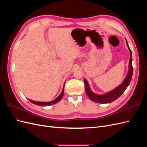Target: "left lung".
I'll use <instances>...</instances> for the list:
<instances>
[{"mask_svg": "<svg viewBox=\"0 0 147 147\" xmlns=\"http://www.w3.org/2000/svg\"><path fill=\"white\" fill-rule=\"evenodd\" d=\"M127 46L128 47L129 50L130 52V60L129 63V70L128 73L126 75V77L124 79L123 82L119 85L117 88L114 89L113 90L109 92H107L104 94H97L93 92L90 88L89 86V84L87 82L86 79H84V89H85V91L88 96L89 97L91 100L94 101L97 103H100V104H107L110 103V102H112L114 100H117L122 95L123 93L125 91L126 88L129 84L132 77V73H133V68H132V53L131 49L129 47L128 43L127 42V40L126 39Z\"/></svg>", "mask_w": 147, "mask_h": 147, "instance_id": "obj_1", "label": "left lung"}]
</instances>
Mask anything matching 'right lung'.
<instances>
[{"mask_svg":"<svg viewBox=\"0 0 147 147\" xmlns=\"http://www.w3.org/2000/svg\"><path fill=\"white\" fill-rule=\"evenodd\" d=\"M64 87L63 88V91H62L60 95L58 97H57V98H56L55 100H53L50 101V102H37V101H34V100H30V99H28V100L30 102H32V104H35V105H39V106H48V105L56 104L57 102H58L62 99V97H63V96L64 95Z\"/></svg>","mask_w":147,"mask_h":147,"instance_id":"right-lung-1","label":"right lung"}]
</instances>
